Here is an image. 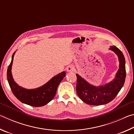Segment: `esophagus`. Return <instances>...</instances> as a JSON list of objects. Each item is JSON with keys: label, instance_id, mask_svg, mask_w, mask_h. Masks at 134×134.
<instances>
[{"label": "esophagus", "instance_id": "obj_1", "mask_svg": "<svg viewBox=\"0 0 134 134\" xmlns=\"http://www.w3.org/2000/svg\"><path fill=\"white\" fill-rule=\"evenodd\" d=\"M74 70H75V68H74V67L72 65H70L67 67V71L68 72L74 71Z\"/></svg>", "mask_w": 134, "mask_h": 134}]
</instances>
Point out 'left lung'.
Instances as JSON below:
<instances>
[{
    "instance_id": "1",
    "label": "left lung",
    "mask_w": 134,
    "mask_h": 134,
    "mask_svg": "<svg viewBox=\"0 0 134 134\" xmlns=\"http://www.w3.org/2000/svg\"><path fill=\"white\" fill-rule=\"evenodd\" d=\"M118 57L119 66L115 79L105 85L95 86L83 78L77 76L76 92L84 102L90 105H102L108 103L116 96L124 85L126 77L125 60L123 53L116 47L109 48Z\"/></svg>"
}]
</instances>
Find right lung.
<instances>
[{"label": "right lung", "instance_id": "add662e5", "mask_svg": "<svg viewBox=\"0 0 134 134\" xmlns=\"http://www.w3.org/2000/svg\"><path fill=\"white\" fill-rule=\"evenodd\" d=\"M15 54V52L13 54L12 60L7 70L8 81L13 94L19 100L26 105L34 107H40L45 105L55 96L58 86L65 76V72H60L53 77L44 85L37 89H25L15 82L12 75L11 70Z\"/></svg>", "mask_w": 134, "mask_h": 134}]
</instances>
